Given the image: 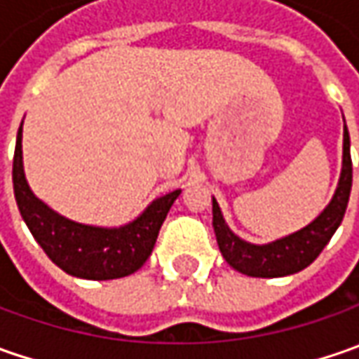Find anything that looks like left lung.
<instances>
[{"label": "left lung", "instance_id": "1", "mask_svg": "<svg viewBox=\"0 0 359 359\" xmlns=\"http://www.w3.org/2000/svg\"><path fill=\"white\" fill-rule=\"evenodd\" d=\"M352 191V158H350V133L344 126V159L339 173L338 189L332 201L311 224L292 236L271 241L266 245H255L240 240L228 228L222 210L214 201V231L219 252L233 269L252 278H282L308 268L322 254L325 243L339 228Z\"/></svg>", "mask_w": 359, "mask_h": 359}]
</instances>
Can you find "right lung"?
<instances>
[{
	"mask_svg": "<svg viewBox=\"0 0 359 359\" xmlns=\"http://www.w3.org/2000/svg\"><path fill=\"white\" fill-rule=\"evenodd\" d=\"M13 194L23 222L57 268L83 280H116L137 271L151 255L159 228L182 189L154 200L144 214L121 228H95L72 222L35 198L27 186L20 126L13 154Z\"/></svg>",
	"mask_w": 359,
	"mask_h": 359,
	"instance_id": "add662e5",
	"label": "right lung"
}]
</instances>
